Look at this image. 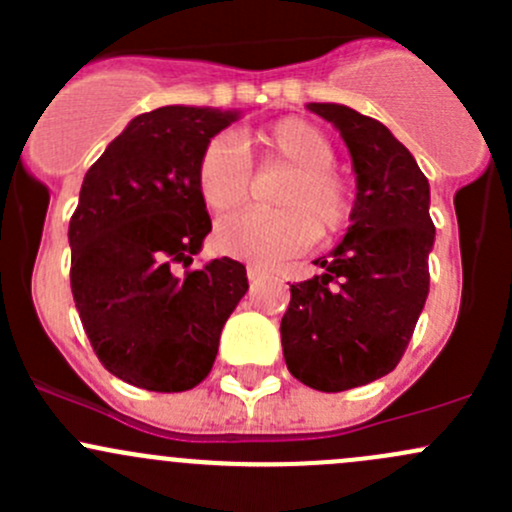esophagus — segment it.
Wrapping results in <instances>:
<instances>
[{"mask_svg":"<svg viewBox=\"0 0 512 512\" xmlns=\"http://www.w3.org/2000/svg\"><path fill=\"white\" fill-rule=\"evenodd\" d=\"M262 277H265V272H262L260 267H255V265H247V280H250V282H255V280H262Z\"/></svg>","mask_w":512,"mask_h":512,"instance_id":"esophagus-1","label":"esophagus"}]
</instances>
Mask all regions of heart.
<instances>
[{
  "instance_id": "1",
  "label": "heart",
  "mask_w": 512,
  "mask_h": 512,
  "mask_svg": "<svg viewBox=\"0 0 512 512\" xmlns=\"http://www.w3.org/2000/svg\"><path fill=\"white\" fill-rule=\"evenodd\" d=\"M257 151L262 165L287 170L272 195V213L230 215L215 227L213 242L223 255L270 267L314 240H332L354 218L356 193L349 175L334 165L337 151L324 131L302 118H282L237 141L230 133L215 136L195 165V185L205 208L223 215L245 203Z\"/></svg>"
}]
</instances>
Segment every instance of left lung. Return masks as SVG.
I'll use <instances>...</instances> for the list:
<instances>
[{
	"label": "left lung",
	"instance_id": "8db88e82",
	"mask_svg": "<svg viewBox=\"0 0 512 512\" xmlns=\"http://www.w3.org/2000/svg\"><path fill=\"white\" fill-rule=\"evenodd\" d=\"M352 153L356 205L347 235L322 275L289 285L282 317L287 369L327 394L381 379L404 356L428 297L436 227L428 180L384 123L339 103H309Z\"/></svg>",
	"mask_w": 512,
	"mask_h": 512
}]
</instances>
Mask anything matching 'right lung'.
Returning a JSON list of instances; mask_svg holds the SVG:
<instances>
[{
	"instance_id": "add662e5",
	"label": "right lung",
	"mask_w": 512,
	"mask_h": 512,
	"mask_svg": "<svg viewBox=\"0 0 512 512\" xmlns=\"http://www.w3.org/2000/svg\"><path fill=\"white\" fill-rule=\"evenodd\" d=\"M235 118L193 106L141 113L81 185L69 223L71 294L98 361L138 389L198 386L250 287L245 265L230 257L188 270L213 230L195 165Z\"/></svg>"
}]
</instances>
